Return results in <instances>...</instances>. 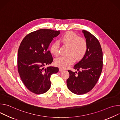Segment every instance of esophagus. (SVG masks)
<instances>
[{"label": "esophagus", "mask_w": 120, "mask_h": 120, "mask_svg": "<svg viewBox=\"0 0 120 120\" xmlns=\"http://www.w3.org/2000/svg\"><path fill=\"white\" fill-rule=\"evenodd\" d=\"M64 70V69H63V68H59V71L62 72Z\"/></svg>", "instance_id": "esophagus-1"}]
</instances>
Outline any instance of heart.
Instances as JSON below:
<instances>
[{
	"label": "heart",
	"instance_id": "obj_1",
	"mask_svg": "<svg viewBox=\"0 0 120 120\" xmlns=\"http://www.w3.org/2000/svg\"><path fill=\"white\" fill-rule=\"evenodd\" d=\"M60 41L64 45L69 46L67 56H61L56 59L55 64L63 69L67 68L76 60L82 58L87 51V43L84 39L80 38L74 32L68 31L60 38ZM60 44L58 42L52 43L50 46V52L55 56L59 54Z\"/></svg>",
	"mask_w": 120,
	"mask_h": 120
}]
</instances>
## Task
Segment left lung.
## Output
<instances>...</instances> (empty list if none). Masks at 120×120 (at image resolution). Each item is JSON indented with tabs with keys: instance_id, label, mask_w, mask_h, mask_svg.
I'll use <instances>...</instances> for the list:
<instances>
[{
	"instance_id": "left-lung-1",
	"label": "left lung",
	"mask_w": 120,
	"mask_h": 120,
	"mask_svg": "<svg viewBox=\"0 0 120 120\" xmlns=\"http://www.w3.org/2000/svg\"><path fill=\"white\" fill-rule=\"evenodd\" d=\"M87 43V51L82 59L74 68L78 71L68 70L69 77L66 81L69 90L80 95L90 91L95 86L101 74L103 61L102 52L98 40L90 32L82 31Z\"/></svg>"
}]
</instances>
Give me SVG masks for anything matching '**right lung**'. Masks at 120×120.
I'll return each mask as SVG.
<instances>
[{
    "mask_svg": "<svg viewBox=\"0 0 120 120\" xmlns=\"http://www.w3.org/2000/svg\"><path fill=\"white\" fill-rule=\"evenodd\" d=\"M59 34V31L39 29L27 35L20 45L18 72L26 87L34 94L46 92L51 87V75L59 71L57 67L45 66L53 61L48 47Z\"/></svg>",
    "mask_w": 120,
    "mask_h": 120,
    "instance_id": "right-lung-1",
    "label": "right lung"
}]
</instances>
